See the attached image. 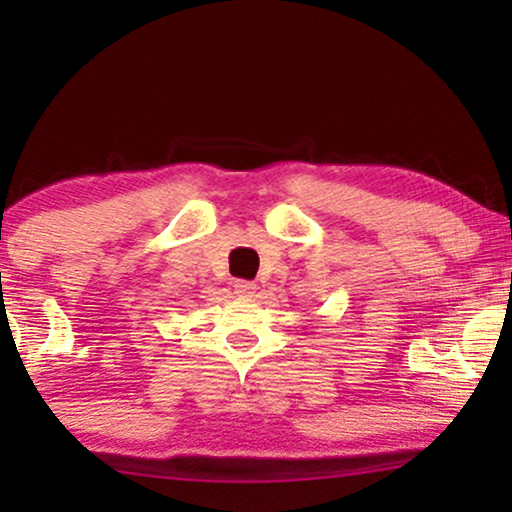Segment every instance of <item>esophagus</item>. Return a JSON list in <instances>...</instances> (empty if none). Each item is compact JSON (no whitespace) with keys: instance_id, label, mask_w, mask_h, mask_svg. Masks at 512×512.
Wrapping results in <instances>:
<instances>
[{"instance_id":"1","label":"esophagus","mask_w":512,"mask_h":512,"mask_svg":"<svg viewBox=\"0 0 512 512\" xmlns=\"http://www.w3.org/2000/svg\"><path fill=\"white\" fill-rule=\"evenodd\" d=\"M235 293H240V296H254L256 293V284L254 282H247V279H235Z\"/></svg>"}]
</instances>
